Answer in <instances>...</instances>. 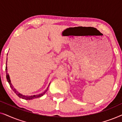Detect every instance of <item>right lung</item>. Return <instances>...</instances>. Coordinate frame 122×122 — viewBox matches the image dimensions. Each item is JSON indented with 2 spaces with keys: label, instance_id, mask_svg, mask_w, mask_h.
Segmentation results:
<instances>
[{
  "label": "right lung",
  "instance_id": "right-lung-1",
  "mask_svg": "<svg viewBox=\"0 0 122 122\" xmlns=\"http://www.w3.org/2000/svg\"><path fill=\"white\" fill-rule=\"evenodd\" d=\"M8 56V54H7ZM6 63H7V61H6ZM6 67H5V71H6V79H7V81L9 83V84L10 85V88H11V89L13 90V91L14 92V93H15V94L17 95V96L19 97V98H22V99H25V100H30V99H35V98H40L41 97V96H43V95H44L45 93L46 92V91H48V87H49V85H50V83L49 86L46 88V89L45 91L44 92L41 93V94H38V95H34V96H24V95H23L20 94V93L16 91L15 89V88H14V86H13V85L11 84V81L10 79V77H9V74L8 73V71H7V64H6Z\"/></svg>",
  "mask_w": 122,
  "mask_h": 122
}]
</instances>
